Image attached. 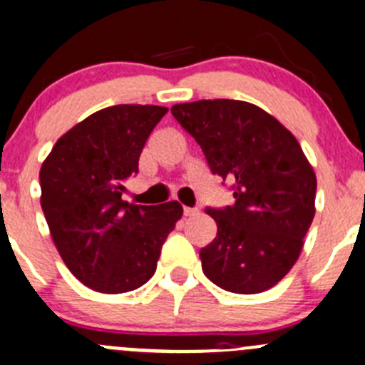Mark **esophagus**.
Instances as JSON below:
<instances>
[{
    "label": "esophagus",
    "mask_w": 365,
    "mask_h": 365,
    "mask_svg": "<svg viewBox=\"0 0 365 365\" xmlns=\"http://www.w3.org/2000/svg\"><path fill=\"white\" fill-rule=\"evenodd\" d=\"M182 213H185V217H192V215H195V213H199V210L190 208V206H185V208H182Z\"/></svg>",
    "instance_id": "obj_1"
}]
</instances>
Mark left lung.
<instances>
[{"label":"left lung","instance_id":"8db88e82","mask_svg":"<svg viewBox=\"0 0 365 365\" xmlns=\"http://www.w3.org/2000/svg\"><path fill=\"white\" fill-rule=\"evenodd\" d=\"M233 202L206 208L217 237L199 252L205 275L226 292H266L300 255L315 217L317 177L299 141L275 117L235 99L172 106Z\"/></svg>","mask_w":365,"mask_h":365}]
</instances>
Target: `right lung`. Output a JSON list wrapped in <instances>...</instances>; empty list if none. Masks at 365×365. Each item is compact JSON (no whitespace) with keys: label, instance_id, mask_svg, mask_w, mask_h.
<instances>
[{"label":"right lung","instance_id":"right-lung-1","mask_svg":"<svg viewBox=\"0 0 365 365\" xmlns=\"http://www.w3.org/2000/svg\"><path fill=\"white\" fill-rule=\"evenodd\" d=\"M165 106L115 105L65 133L39 172L41 208L53 244L76 279L99 293H126L155 273L182 206L130 205L125 180Z\"/></svg>","mask_w":365,"mask_h":365}]
</instances>
